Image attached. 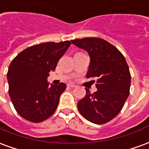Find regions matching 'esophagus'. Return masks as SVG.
Instances as JSON below:
<instances>
[{
    "instance_id": "esophagus-1",
    "label": "esophagus",
    "mask_w": 149,
    "mask_h": 149,
    "mask_svg": "<svg viewBox=\"0 0 149 149\" xmlns=\"http://www.w3.org/2000/svg\"><path fill=\"white\" fill-rule=\"evenodd\" d=\"M68 86L69 88H75V87H76V85H75L74 84H72V83H69V84H68Z\"/></svg>"
}]
</instances>
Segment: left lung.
Listing matches in <instances>:
<instances>
[{
  "instance_id": "left-lung-1",
  "label": "left lung",
  "mask_w": 149,
  "mask_h": 149,
  "mask_svg": "<svg viewBox=\"0 0 149 149\" xmlns=\"http://www.w3.org/2000/svg\"><path fill=\"white\" fill-rule=\"evenodd\" d=\"M72 43L86 50L90 65L86 77L95 78L97 92L88 88L79 100V112L88 121L102 125L116 117L129 95L131 74L125 56L107 40L97 37L72 40Z\"/></svg>"
}]
</instances>
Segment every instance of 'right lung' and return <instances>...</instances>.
Returning <instances> with one entry per match:
<instances>
[{
  "label": "right lung",
  "instance_id": "right-lung-1",
  "mask_svg": "<svg viewBox=\"0 0 149 149\" xmlns=\"http://www.w3.org/2000/svg\"><path fill=\"white\" fill-rule=\"evenodd\" d=\"M71 45L69 40L45 42L23 50L8 66V94L15 109L29 121L40 123L57 108L66 84L49 86L47 78Z\"/></svg>",
  "mask_w": 149,
  "mask_h": 149
}]
</instances>
